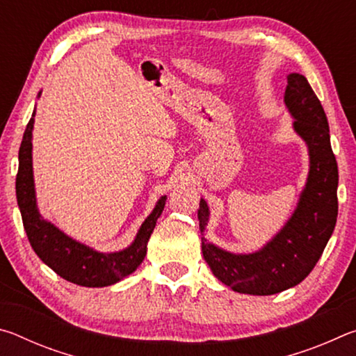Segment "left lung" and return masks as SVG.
Returning a JSON list of instances; mask_svg holds the SVG:
<instances>
[{
    "label": "left lung",
    "instance_id": "obj_1",
    "mask_svg": "<svg viewBox=\"0 0 356 356\" xmlns=\"http://www.w3.org/2000/svg\"><path fill=\"white\" fill-rule=\"evenodd\" d=\"M284 104L309 155L306 184L284 226L261 250L231 252L204 237L210 218L206 200L201 197L197 209L204 259L216 278L238 293L273 295L300 284L316 267L336 226L339 176L327 114L305 75L295 72L287 75Z\"/></svg>",
    "mask_w": 356,
    "mask_h": 356
}]
</instances>
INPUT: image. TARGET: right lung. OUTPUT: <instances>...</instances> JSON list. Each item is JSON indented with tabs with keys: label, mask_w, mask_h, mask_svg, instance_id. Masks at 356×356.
Here are the masks:
<instances>
[{
	"label": "right lung",
	"mask_w": 356,
	"mask_h": 356,
	"mask_svg": "<svg viewBox=\"0 0 356 356\" xmlns=\"http://www.w3.org/2000/svg\"><path fill=\"white\" fill-rule=\"evenodd\" d=\"M38 94V97H40ZM34 116L26 125L23 141L19 150V174L15 180L17 202L22 213L23 226L35 254L61 278L83 287H105L116 284L125 276L134 273L144 261L147 252V242L154 232L156 220L165 209L166 196L156 201L152 212L149 213L138 229L135 240L127 248L104 252L69 237L51 221L40 215L35 197L34 172H33V129Z\"/></svg>",
	"instance_id": "obj_1"
}]
</instances>
